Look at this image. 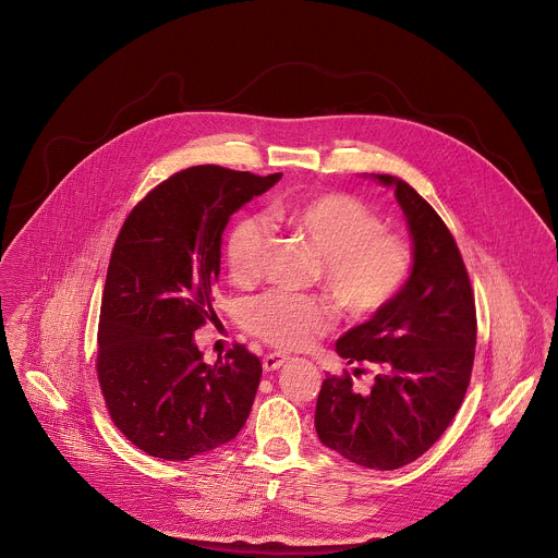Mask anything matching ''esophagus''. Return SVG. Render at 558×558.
Segmentation results:
<instances>
[{"instance_id":"34e87169","label":"esophagus","mask_w":558,"mask_h":558,"mask_svg":"<svg viewBox=\"0 0 558 558\" xmlns=\"http://www.w3.org/2000/svg\"><path fill=\"white\" fill-rule=\"evenodd\" d=\"M286 363H288V356H283V354H268V356H264L262 365H264V372H277Z\"/></svg>"}]
</instances>
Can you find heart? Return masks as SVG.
Listing matches in <instances>:
<instances>
[{
    "label": "heart",
    "mask_w": 558,
    "mask_h": 558,
    "mask_svg": "<svg viewBox=\"0 0 558 558\" xmlns=\"http://www.w3.org/2000/svg\"><path fill=\"white\" fill-rule=\"evenodd\" d=\"M270 221L305 242L316 255L320 286L352 318L383 310L404 286L411 255L402 240L383 233L380 219L359 199L325 193L277 202ZM268 233L259 217H242L227 240V266L238 283L257 279ZM333 310L318 296L268 292L251 299L242 323L264 343L277 350H305L333 325Z\"/></svg>",
    "instance_id": "1"
}]
</instances>
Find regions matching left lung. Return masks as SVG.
Masks as SVG:
<instances>
[{
  "instance_id": "1",
  "label": "left lung",
  "mask_w": 558,
  "mask_h": 558,
  "mask_svg": "<svg viewBox=\"0 0 558 558\" xmlns=\"http://www.w3.org/2000/svg\"><path fill=\"white\" fill-rule=\"evenodd\" d=\"M393 189L413 244L411 275L369 320L348 329L337 354L376 376L359 391L352 376H325L314 426L345 460L396 471L426 453L453 422L471 383L477 316L460 248L430 204L393 175L363 173Z\"/></svg>"
}]
</instances>
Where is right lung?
<instances>
[{
    "label": "right lung",
    "mask_w": 558,
    "mask_h": 558,
    "mask_svg": "<svg viewBox=\"0 0 558 558\" xmlns=\"http://www.w3.org/2000/svg\"><path fill=\"white\" fill-rule=\"evenodd\" d=\"M279 180L281 173L191 167L138 202L119 233L100 303L96 372L111 420L151 458L204 456L246 424L259 359L235 345L208 365L193 331L215 316L231 215Z\"/></svg>",
    "instance_id": "right-lung-1"
}]
</instances>
